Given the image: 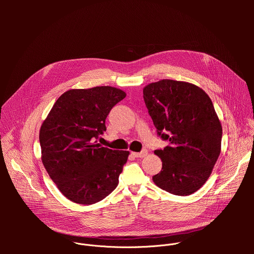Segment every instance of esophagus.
I'll return each mask as SVG.
<instances>
[{
	"label": "esophagus",
	"instance_id": "34e87169",
	"mask_svg": "<svg viewBox=\"0 0 254 254\" xmlns=\"http://www.w3.org/2000/svg\"><path fill=\"white\" fill-rule=\"evenodd\" d=\"M132 155L135 157V158H144L147 155H148V151L147 150H142L140 153H132Z\"/></svg>",
	"mask_w": 254,
	"mask_h": 254
}]
</instances>
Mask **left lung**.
<instances>
[{
  "mask_svg": "<svg viewBox=\"0 0 254 254\" xmlns=\"http://www.w3.org/2000/svg\"><path fill=\"white\" fill-rule=\"evenodd\" d=\"M142 92L158 134L170 141L155 151L163 167L154 183L174 195H191L206 183L221 152L222 126L213 103L185 81L163 79Z\"/></svg>",
  "mask_w": 254,
  "mask_h": 254,
  "instance_id": "left-lung-1",
  "label": "left lung"
}]
</instances>
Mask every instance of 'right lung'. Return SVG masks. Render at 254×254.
<instances>
[{
  "label": "right lung",
  "instance_id": "right-lung-1",
  "mask_svg": "<svg viewBox=\"0 0 254 254\" xmlns=\"http://www.w3.org/2000/svg\"><path fill=\"white\" fill-rule=\"evenodd\" d=\"M113 86L70 89L54 103L39 139L42 163L59 191L70 201L90 205L110 195L129 152L102 147L105 119L126 97Z\"/></svg>",
  "mask_w": 254,
  "mask_h": 254
}]
</instances>
